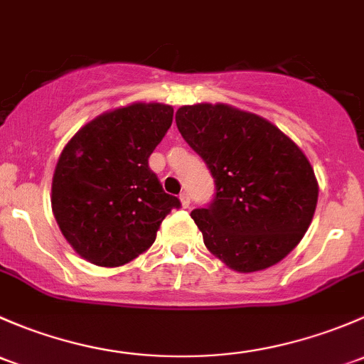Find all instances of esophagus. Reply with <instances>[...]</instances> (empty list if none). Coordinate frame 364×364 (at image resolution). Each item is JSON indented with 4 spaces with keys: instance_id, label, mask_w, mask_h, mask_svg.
<instances>
[{
    "instance_id": "1",
    "label": "esophagus",
    "mask_w": 364,
    "mask_h": 364,
    "mask_svg": "<svg viewBox=\"0 0 364 364\" xmlns=\"http://www.w3.org/2000/svg\"><path fill=\"white\" fill-rule=\"evenodd\" d=\"M181 205H182L183 208H189L191 198H189V194H187V193H182L181 194Z\"/></svg>"
}]
</instances>
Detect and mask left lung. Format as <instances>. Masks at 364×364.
I'll return each instance as SVG.
<instances>
[{
  "instance_id": "8db88e82",
  "label": "left lung",
  "mask_w": 364,
  "mask_h": 364,
  "mask_svg": "<svg viewBox=\"0 0 364 364\" xmlns=\"http://www.w3.org/2000/svg\"><path fill=\"white\" fill-rule=\"evenodd\" d=\"M175 121L215 181L212 205L191 213L210 254L238 273L280 263L317 207L305 152L268 119L228 103L183 105Z\"/></svg>"
}]
</instances>
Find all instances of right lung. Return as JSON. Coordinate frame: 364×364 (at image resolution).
<instances>
[{
  "label": "right lung",
  "instance_id": "add662e5",
  "mask_svg": "<svg viewBox=\"0 0 364 364\" xmlns=\"http://www.w3.org/2000/svg\"><path fill=\"white\" fill-rule=\"evenodd\" d=\"M171 121V105L134 101L100 114L65 145L52 177V213L82 259L103 268L131 263L181 207L149 168Z\"/></svg>",
  "mask_w": 364,
  "mask_h": 364
}]
</instances>
